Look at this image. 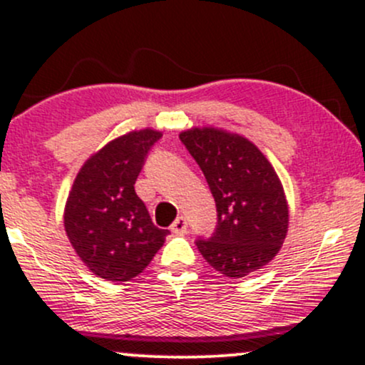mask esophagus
Wrapping results in <instances>:
<instances>
[{
    "label": "esophagus",
    "mask_w": 365,
    "mask_h": 365,
    "mask_svg": "<svg viewBox=\"0 0 365 365\" xmlns=\"http://www.w3.org/2000/svg\"><path fill=\"white\" fill-rule=\"evenodd\" d=\"M170 230L173 232L175 235H183L187 232V220L183 216H178L173 223H171Z\"/></svg>",
    "instance_id": "1"
}]
</instances>
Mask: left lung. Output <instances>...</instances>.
<instances>
[{
    "instance_id": "obj_1",
    "label": "left lung",
    "mask_w": 365,
    "mask_h": 365,
    "mask_svg": "<svg viewBox=\"0 0 365 365\" xmlns=\"http://www.w3.org/2000/svg\"><path fill=\"white\" fill-rule=\"evenodd\" d=\"M180 140L202 170L216 202L213 235L195 242L204 259L234 279L263 268L279 253L289 225L274 166L253 142L222 128H190Z\"/></svg>"
}]
</instances>
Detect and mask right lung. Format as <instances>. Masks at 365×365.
<instances>
[{
    "mask_svg": "<svg viewBox=\"0 0 365 365\" xmlns=\"http://www.w3.org/2000/svg\"><path fill=\"white\" fill-rule=\"evenodd\" d=\"M161 131H130L86 159L63 210L76 255L100 279L126 282L142 274L163 247L168 230L152 223L135 192L147 154Z\"/></svg>",
    "mask_w": 365,
    "mask_h": 365,
    "instance_id": "1",
    "label": "right lung"
}]
</instances>
